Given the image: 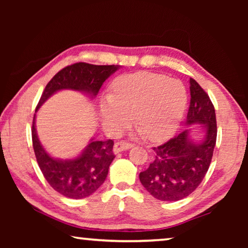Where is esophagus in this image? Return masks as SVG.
Segmentation results:
<instances>
[{"instance_id": "34e87169", "label": "esophagus", "mask_w": 248, "mask_h": 248, "mask_svg": "<svg viewBox=\"0 0 248 248\" xmlns=\"http://www.w3.org/2000/svg\"><path fill=\"white\" fill-rule=\"evenodd\" d=\"M132 146H133V144L130 143V142H125V141L116 142L115 145H114V153L117 154V153H119V152H123V151L131 149Z\"/></svg>"}]
</instances>
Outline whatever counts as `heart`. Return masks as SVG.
<instances>
[{
  "label": "heart",
  "mask_w": 248,
  "mask_h": 248,
  "mask_svg": "<svg viewBox=\"0 0 248 248\" xmlns=\"http://www.w3.org/2000/svg\"><path fill=\"white\" fill-rule=\"evenodd\" d=\"M184 84L166 75L137 72L123 75L112 84V95L100 104L104 124L119 130L132 120L146 139L161 141L178 129L187 107Z\"/></svg>",
  "instance_id": "heart-1"
}]
</instances>
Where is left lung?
I'll use <instances>...</instances> for the list:
<instances>
[{
  "instance_id": "obj_1",
  "label": "left lung",
  "mask_w": 248,
  "mask_h": 248,
  "mask_svg": "<svg viewBox=\"0 0 248 248\" xmlns=\"http://www.w3.org/2000/svg\"><path fill=\"white\" fill-rule=\"evenodd\" d=\"M190 105L186 124H202L204 139L200 143L184 130L166 143L153 148L154 158L139 177L154 198L178 201L189 196L202 182L211 163L217 142V119L208 94L190 78Z\"/></svg>"
}]
</instances>
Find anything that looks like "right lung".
<instances>
[{"instance_id": "1", "label": "right lung", "mask_w": 248, "mask_h": 248, "mask_svg": "<svg viewBox=\"0 0 248 248\" xmlns=\"http://www.w3.org/2000/svg\"><path fill=\"white\" fill-rule=\"evenodd\" d=\"M120 68L119 65H94L78 62L54 75L47 84L36 107L40 108L50 96L61 90H73L95 97L103 83ZM33 116L31 138L37 163L45 178L54 190L71 199H83L102 186L107 177L109 165L115 154L114 141H94L86 146L81 155L72 159H58L46 152L37 136Z\"/></svg>"}]
</instances>
